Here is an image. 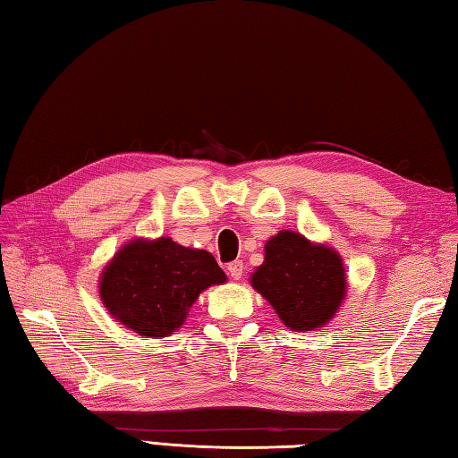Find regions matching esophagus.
I'll list each match as a JSON object with an SVG mask.
<instances>
[{
	"mask_svg": "<svg viewBox=\"0 0 458 458\" xmlns=\"http://www.w3.org/2000/svg\"><path fill=\"white\" fill-rule=\"evenodd\" d=\"M228 274H230L232 279H240L242 274H244V264H242L240 259L230 261V264H228Z\"/></svg>",
	"mask_w": 458,
	"mask_h": 458,
	"instance_id": "34e87169",
	"label": "esophagus"
}]
</instances>
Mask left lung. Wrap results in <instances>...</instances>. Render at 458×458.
<instances>
[{
	"label": "left lung",
	"instance_id": "1",
	"mask_svg": "<svg viewBox=\"0 0 458 458\" xmlns=\"http://www.w3.org/2000/svg\"><path fill=\"white\" fill-rule=\"evenodd\" d=\"M251 285L291 330L323 327L346 295L344 266L336 251L289 230L267 242L266 261L251 276Z\"/></svg>",
	"mask_w": 458,
	"mask_h": 458
}]
</instances>
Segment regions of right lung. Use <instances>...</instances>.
Wrapping results in <instances>:
<instances>
[{
    "instance_id": "add662e5",
    "label": "right lung",
    "mask_w": 458,
    "mask_h": 458,
    "mask_svg": "<svg viewBox=\"0 0 458 458\" xmlns=\"http://www.w3.org/2000/svg\"><path fill=\"white\" fill-rule=\"evenodd\" d=\"M226 276L208 251L169 238L133 240L104 269L100 297L110 315L141 336L174 333L200 291Z\"/></svg>"
}]
</instances>
